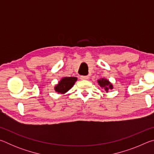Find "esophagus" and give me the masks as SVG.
Instances as JSON below:
<instances>
[{"mask_svg": "<svg viewBox=\"0 0 154 154\" xmlns=\"http://www.w3.org/2000/svg\"><path fill=\"white\" fill-rule=\"evenodd\" d=\"M80 79L82 80H88L89 79V77L88 76H81Z\"/></svg>", "mask_w": 154, "mask_h": 154, "instance_id": "1", "label": "esophagus"}]
</instances>
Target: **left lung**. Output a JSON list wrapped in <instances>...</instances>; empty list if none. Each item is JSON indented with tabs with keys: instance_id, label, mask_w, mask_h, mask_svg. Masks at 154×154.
Instances as JSON below:
<instances>
[{
	"instance_id": "obj_1",
	"label": "left lung",
	"mask_w": 154,
	"mask_h": 154,
	"mask_svg": "<svg viewBox=\"0 0 154 154\" xmlns=\"http://www.w3.org/2000/svg\"><path fill=\"white\" fill-rule=\"evenodd\" d=\"M97 82L98 85H100V87L105 90L106 93H108L109 90H111L113 88V84L108 79H105V78H102V79H98Z\"/></svg>"
}]
</instances>
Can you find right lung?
<instances>
[{
	"instance_id": "right-lung-1",
	"label": "right lung",
	"mask_w": 154,
	"mask_h": 154,
	"mask_svg": "<svg viewBox=\"0 0 154 154\" xmlns=\"http://www.w3.org/2000/svg\"><path fill=\"white\" fill-rule=\"evenodd\" d=\"M77 81V77H64L59 81L58 83L55 85L54 90L56 92L60 94H65L75 85Z\"/></svg>"
}]
</instances>
